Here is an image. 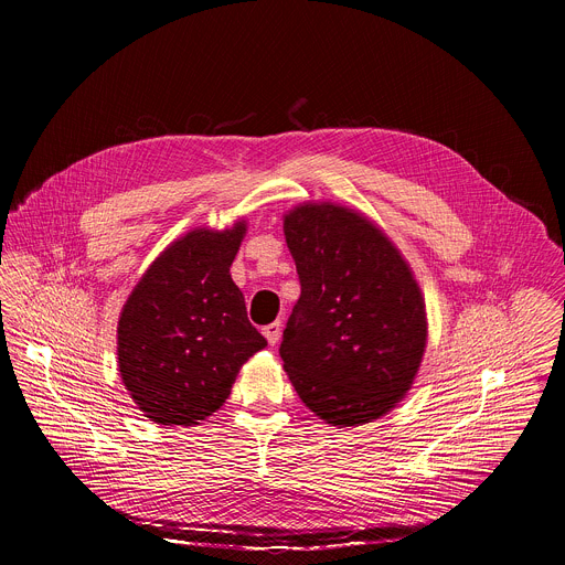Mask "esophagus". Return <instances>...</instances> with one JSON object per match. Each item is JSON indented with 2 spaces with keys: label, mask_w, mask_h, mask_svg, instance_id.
Instances as JSON below:
<instances>
[{
  "label": "esophagus",
  "mask_w": 565,
  "mask_h": 565,
  "mask_svg": "<svg viewBox=\"0 0 565 565\" xmlns=\"http://www.w3.org/2000/svg\"><path fill=\"white\" fill-rule=\"evenodd\" d=\"M264 335H266L268 344L275 347L279 342V338H281V321H273V324L264 327Z\"/></svg>",
  "instance_id": "1"
}]
</instances>
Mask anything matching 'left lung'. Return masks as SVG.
Segmentation results:
<instances>
[{
	"label": "left lung",
	"mask_w": 565,
	"mask_h": 565,
	"mask_svg": "<svg viewBox=\"0 0 565 565\" xmlns=\"http://www.w3.org/2000/svg\"><path fill=\"white\" fill-rule=\"evenodd\" d=\"M301 295L279 355L303 405L333 427L388 414L418 375L427 310L412 266L369 216L340 203L284 214Z\"/></svg>",
	"instance_id": "left-lung-1"
}]
</instances>
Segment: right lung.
Returning <instances> with one entry per match:
<instances>
[{"mask_svg":"<svg viewBox=\"0 0 565 565\" xmlns=\"http://www.w3.org/2000/svg\"><path fill=\"white\" fill-rule=\"evenodd\" d=\"M248 223L194 227L160 253L118 319V371L156 425L192 427L221 409L266 338L250 324L230 266Z\"/></svg>","mask_w":565,"mask_h":565,"instance_id":"obj_1","label":"right lung"}]
</instances>
